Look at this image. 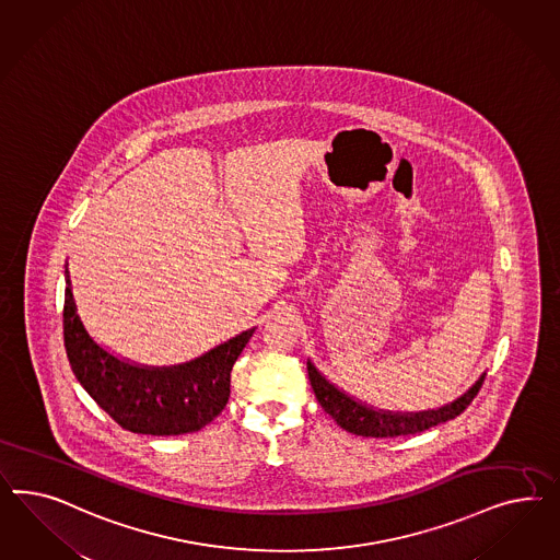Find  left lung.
Wrapping results in <instances>:
<instances>
[{"label":"left lung","mask_w":560,"mask_h":560,"mask_svg":"<svg viewBox=\"0 0 560 560\" xmlns=\"http://www.w3.org/2000/svg\"><path fill=\"white\" fill-rule=\"evenodd\" d=\"M307 375L314 394L320 402V407L337 421L339 427L349 433H355L361 438H405L427 431L435 424L445 423L450 419H456L470 402L475 400L476 394L482 388L485 375L476 382L470 390L466 392L456 402L440 408V410H427L417 415H392V412H380L373 408L363 407L335 388L323 373L318 372L312 361H307Z\"/></svg>","instance_id":"1"}]
</instances>
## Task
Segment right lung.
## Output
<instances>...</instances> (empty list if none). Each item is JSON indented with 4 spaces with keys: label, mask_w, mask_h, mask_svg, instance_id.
Segmentation results:
<instances>
[{
    "label": "right lung",
    "mask_w": 560,
    "mask_h": 560,
    "mask_svg": "<svg viewBox=\"0 0 560 560\" xmlns=\"http://www.w3.org/2000/svg\"><path fill=\"white\" fill-rule=\"evenodd\" d=\"M253 335L255 328L185 365H131L90 339L66 269L63 339L71 370L96 405L131 433L183 435L211 423L228 405L232 368Z\"/></svg>",
    "instance_id": "add662e5"
}]
</instances>
